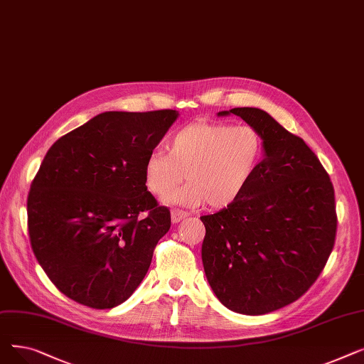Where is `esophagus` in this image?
Here are the masks:
<instances>
[{
	"label": "esophagus",
	"instance_id": "1",
	"mask_svg": "<svg viewBox=\"0 0 364 364\" xmlns=\"http://www.w3.org/2000/svg\"><path fill=\"white\" fill-rule=\"evenodd\" d=\"M187 215H188L187 213L180 211V209H172V211H171V221L174 223V224H177V223H180L181 220H184Z\"/></svg>",
	"mask_w": 364,
	"mask_h": 364
}]
</instances>
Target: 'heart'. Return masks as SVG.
<instances>
[{"instance_id": "obj_1", "label": "heart", "mask_w": 364, "mask_h": 364, "mask_svg": "<svg viewBox=\"0 0 364 364\" xmlns=\"http://www.w3.org/2000/svg\"><path fill=\"white\" fill-rule=\"evenodd\" d=\"M264 155L261 134L251 125L199 121L172 134L168 153L155 150L144 161L143 176L149 192L164 198L186 176L187 186L168 202L223 209L242 198L254 180Z\"/></svg>"}]
</instances>
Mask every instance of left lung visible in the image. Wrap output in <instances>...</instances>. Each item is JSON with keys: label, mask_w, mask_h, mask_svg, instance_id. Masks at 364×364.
Wrapping results in <instances>:
<instances>
[{"label": "left lung", "mask_w": 364, "mask_h": 364, "mask_svg": "<svg viewBox=\"0 0 364 364\" xmlns=\"http://www.w3.org/2000/svg\"><path fill=\"white\" fill-rule=\"evenodd\" d=\"M217 114L254 127L264 158L239 200L200 217L203 270L228 310L261 316L302 296L326 265L336 235L335 192L314 151L265 110Z\"/></svg>", "instance_id": "8db88e82"}]
</instances>
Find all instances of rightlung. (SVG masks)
Listing matches in <instances>:
<instances>
[{"instance_id":"right-lung-1","label":"right lung","mask_w":364,"mask_h":364,"mask_svg":"<svg viewBox=\"0 0 364 364\" xmlns=\"http://www.w3.org/2000/svg\"><path fill=\"white\" fill-rule=\"evenodd\" d=\"M178 114L103 112L48 149L31 184L28 230L68 298L113 309L144 279L171 214L147 192L143 166Z\"/></svg>"}]
</instances>
